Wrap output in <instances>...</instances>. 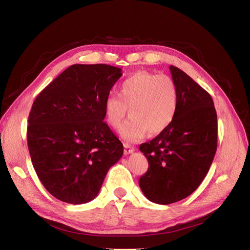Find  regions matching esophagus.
Wrapping results in <instances>:
<instances>
[{
  "mask_svg": "<svg viewBox=\"0 0 250 250\" xmlns=\"http://www.w3.org/2000/svg\"><path fill=\"white\" fill-rule=\"evenodd\" d=\"M134 147L132 145H130V144H127L125 143L124 144V153L125 154H130L132 152H134Z\"/></svg>",
  "mask_w": 250,
  "mask_h": 250,
  "instance_id": "1",
  "label": "esophagus"
}]
</instances>
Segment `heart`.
<instances>
[{
    "label": "heart",
    "mask_w": 250,
    "mask_h": 250,
    "mask_svg": "<svg viewBox=\"0 0 250 250\" xmlns=\"http://www.w3.org/2000/svg\"><path fill=\"white\" fill-rule=\"evenodd\" d=\"M119 95H109L104 115L112 128L120 127L129 108L130 119L120 129L126 141L143 139L149 131L161 133L171 125L178 106L175 82L167 75L137 72L120 85Z\"/></svg>",
    "instance_id": "1"
}]
</instances>
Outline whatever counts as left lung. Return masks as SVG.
Instances as JSON below:
<instances>
[{"instance_id":"8db88e82","label":"left lung","mask_w":250,"mask_h":250,"mask_svg":"<svg viewBox=\"0 0 250 250\" xmlns=\"http://www.w3.org/2000/svg\"><path fill=\"white\" fill-rule=\"evenodd\" d=\"M178 94L175 118L167 129L140 146L149 168L139 185L147 199L170 204L185 199L202 183L217 150V113L210 95L170 65Z\"/></svg>"}]
</instances>
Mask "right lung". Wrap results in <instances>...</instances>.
<instances>
[{"mask_svg":"<svg viewBox=\"0 0 250 250\" xmlns=\"http://www.w3.org/2000/svg\"><path fill=\"white\" fill-rule=\"evenodd\" d=\"M122 69L73 64L33 102L28 148L41 183L55 198L82 204L99 193L123 144L103 122L104 102Z\"/></svg>","mask_w":250,"mask_h":250,"instance_id":"obj_1","label":"right lung"}]
</instances>
